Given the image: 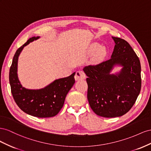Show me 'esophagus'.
I'll return each instance as SVG.
<instances>
[{"instance_id": "esophagus-1", "label": "esophagus", "mask_w": 151, "mask_h": 151, "mask_svg": "<svg viewBox=\"0 0 151 151\" xmlns=\"http://www.w3.org/2000/svg\"><path fill=\"white\" fill-rule=\"evenodd\" d=\"M86 78V75L85 73L82 71H78L76 72V74L75 76V78L76 80H84Z\"/></svg>"}]
</instances>
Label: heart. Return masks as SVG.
I'll use <instances>...</instances> for the list:
<instances>
[{
    "label": "heart",
    "instance_id": "b5f03b06",
    "mask_svg": "<svg viewBox=\"0 0 151 151\" xmlns=\"http://www.w3.org/2000/svg\"><path fill=\"white\" fill-rule=\"evenodd\" d=\"M90 51L92 53H96L97 52V59H101L104 58L106 54V50L104 47L101 48V45L97 43H93L90 46Z\"/></svg>",
    "mask_w": 151,
    "mask_h": 151
}]
</instances>
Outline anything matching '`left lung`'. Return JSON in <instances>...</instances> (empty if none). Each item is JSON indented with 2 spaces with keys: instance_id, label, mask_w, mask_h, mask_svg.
I'll use <instances>...</instances> for the list:
<instances>
[{
  "instance_id": "left-lung-1",
  "label": "left lung",
  "mask_w": 151,
  "mask_h": 151,
  "mask_svg": "<svg viewBox=\"0 0 151 151\" xmlns=\"http://www.w3.org/2000/svg\"><path fill=\"white\" fill-rule=\"evenodd\" d=\"M115 45L111 58L97 65L83 68L88 78L87 99L97 115L105 118L126 114L135 104L141 89L140 60L130 45L113 37ZM115 65L122 67L116 74L110 72Z\"/></svg>"
}]
</instances>
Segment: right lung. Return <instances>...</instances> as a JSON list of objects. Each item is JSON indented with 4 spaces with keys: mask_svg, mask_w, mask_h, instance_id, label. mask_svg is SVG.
Listing matches in <instances>:
<instances>
[{
    "mask_svg": "<svg viewBox=\"0 0 151 151\" xmlns=\"http://www.w3.org/2000/svg\"><path fill=\"white\" fill-rule=\"evenodd\" d=\"M39 38H30L16 50L9 70V83L12 97L21 110L37 118H50L57 115L63 107L67 93L75 83V73L66 78L55 80L41 89L31 90L23 87L17 73L19 55L26 45Z\"/></svg>",
    "mask_w": 151,
    "mask_h": 151,
    "instance_id": "obj_1",
    "label": "right lung"
}]
</instances>
